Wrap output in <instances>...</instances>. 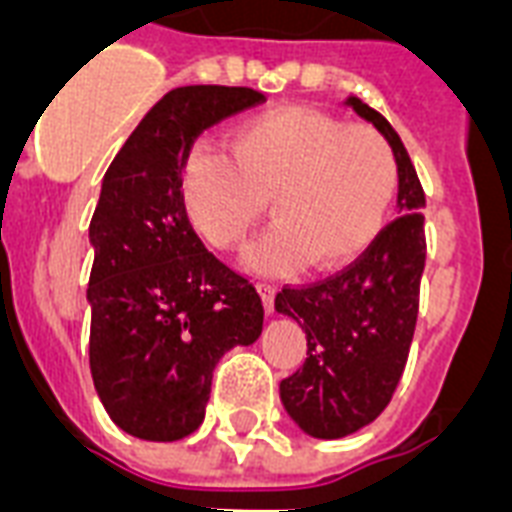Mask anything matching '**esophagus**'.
Masks as SVG:
<instances>
[{"label":"esophagus","instance_id":"1","mask_svg":"<svg viewBox=\"0 0 512 512\" xmlns=\"http://www.w3.org/2000/svg\"><path fill=\"white\" fill-rule=\"evenodd\" d=\"M257 292H260V297H263L265 313H273V305H276V292H279V287H276V284H271V281H260V284H257Z\"/></svg>","mask_w":512,"mask_h":512}]
</instances>
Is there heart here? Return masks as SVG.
<instances>
[{
    "label": "heart",
    "instance_id": "1",
    "mask_svg": "<svg viewBox=\"0 0 512 512\" xmlns=\"http://www.w3.org/2000/svg\"><path fill=\"white\" fill-rule=\"evenodd\" d=\"M231 152L199 143L180 170L185 217L215 249L244 247L268 215L273 228L249 255L257 271H316L353 263L380 236L398 188L393 148L372 127L313 108H273L233 127Z\"/></svg>",
    "mask_w": 512,
    "mask_h": 512
}]
</instances>
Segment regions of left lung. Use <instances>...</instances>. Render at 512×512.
<instances>
[{"label":"left lung","mask_w":512,"mask_h":512,"mask_svg":"<svg viewBox=\"0 0 512 512\" xmlns=\"http://www.w3.org/2000/svg\"><path fill=\"white\" fill-rule=\"evenodd\" d=\"M348 106L385 135L398 162V212L335 276L284 287L276 311L305 329L308 358L281 380V404L313 438L356 433L390 404L412 348L425 271V191L398 132L358 98Z\"/></svg>","instance_id":"1"}]
</instances>
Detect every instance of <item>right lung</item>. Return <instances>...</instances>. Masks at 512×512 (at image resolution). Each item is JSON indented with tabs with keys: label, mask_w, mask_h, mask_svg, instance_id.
Returning <instances> with one entry per match:
<instances>
[{
	"label": "right lung",
	"mask_w": 512,
	"mask_h": 512,
	"mask_svg": "<svg viewBox=\"0 0 512 512\" xmlns=\"http://www.w3.org/2000/svg\"><path fill=\"white\" fill-rule=\"evenodd\" d=\"M260 103L249 87L170 90L103 177L90 220V372L108 417L143 441L191 436L217 361L263 332L255 284L201 244L177 185L201 132Z\"/></svg>",
	"instance_id": "add662e5"
}]
</instances>
